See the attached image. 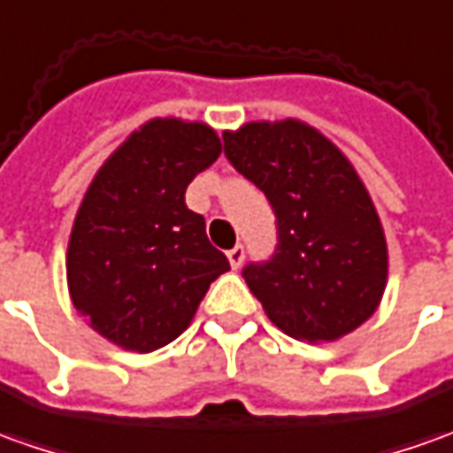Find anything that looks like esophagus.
<instances>
[{"label":"esophagus","instance_id":"esophagus-1","mask_svg":"<svg viewBox=\"0 0 453 453\" xmlns=\"http://www.w3.org/2000/svg\"><path fill=\"white\" fill-rule=\"evenodd\" d=\"M227 260H230V267L233 270H238L242 265V260H245V250H242V245H235L233 250H227Z\"/></svg>","mask_w":453,"mask_h":453}]
</instances>
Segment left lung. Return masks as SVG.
<instances>
[{"label": "left lung", "mask_w": 453, "mask_h": 453, "mask_svg": "<svg viewBox=\"0 0 453 453\" xmlns=\"http://www.w3.org/2000/svg\"><path fill=\"white\" fill-rule=\"evenodd\" d=\"M226 156L278 218L273 260L242 270L270 322L303 342H334L380 307L389 255L355 165L315 126L250 121L226 131Z\"/></svg>", "instance_id": "obj_1"}]
</instances>
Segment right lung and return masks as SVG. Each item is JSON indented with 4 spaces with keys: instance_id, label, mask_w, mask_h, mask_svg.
Instances as JSON below:
<instances>
[{
    "instance_id": "right-lung-1",
    "label": "right lung",
    "mask_w": 453,
    "mask_h": 453,
    "mask_svg": "<svg viewBox=\"0 0 453 453\" xmlns=\"http://www.w3.org/2000/svg\"><path fill=\"white\" fill-rule=\"evenodd\" d=\"M208 123L150 119L98 168L66 250L73 307L104 340L153 352L188 330L227 257L205 235L186 188L220 156Z\"/></svg>"
}]
</instances>
